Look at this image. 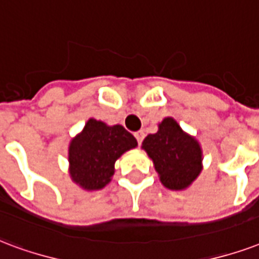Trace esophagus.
Segmentation results:
<instances>
[{"label": "esophagus", "instance_id": "obj_1", "mask_svg": "<svg viewBox=\"0 0 259 259\" xmlns=\"http://www.w3.org/2000/svg\"><path fill=\"white\" fill-rule=\"evenodd\" d=\"M134 136H136V138H137L138 145H141L144 137H145V133H144V130H140V132H137V133L134 134Z\"/></svg>", "mask_w": 259, "mask_h": 259}]
</instances>
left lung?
<instances>
[{"label":"left lung","mask_w":259,"mask_h":259,"mask_svg":"<svg viewBox=\"0 0 259 259\" xmlns=\"http://www.w3.org/2000/svg\"><path fill=\"white\" fill-rule=\"evenodd\" d=\"M143 149L151 157L160 182L169 190H185L202 169L200 143L185 133L178 122L167 116L155 134H148Z\"/></svg>","instance_id":"left-lung-1"}]
</instances>
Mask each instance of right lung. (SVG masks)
I'll use <instances>...</instances> for the list:
<instances>
[{
	"mask_svg": "<svg viewBox=\"0 0 259 259\" xmlns=\"http://www.w3.org/2000/svg\"><path fill=\"white\" fill-rule=\"evenodd\" d=\"M137 147V140L121 125L88 119L69 145V174L84 190H100L110 183L114 164L125 152Z\"/></svg>",
	"mask_w": 259,
	"mask_h": 259,
	"instance_id": "obj_1",
	"label": "right lung"
}]
</instances>
